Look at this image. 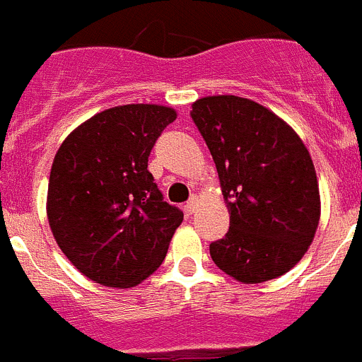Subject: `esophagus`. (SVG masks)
Listing matches in <instances>:
<instances>
[{
  "label": "esophagus",
  "instance_id": "1",
  "mask_svg": "<svg viewBox=\"0 0 362 362\" xmlns=\"http://www.w3.org/2000/svg\"><path fill=\"white\" fill-rule=\"evenodd\" d=\"M197 206H199V199L195 197V195H192L190 201H188L187 206H185V208H187L188 214H195V211H197Z\"/></svg>",
  "mask_w": 362,
  "mask_h": 362
}]
</instances>
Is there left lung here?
Segmentation results:
<instances>
[{
  "label": "left lung",
  "mask_w": 362,
  "mask_h": 362,
  "mask_svg": "<svg viewBox=\"0 0 362 362\" xmlns=\"http://www.w3.org/2000/svg\"><path fill=\"white\" fill-rule=\"evenodd\" d=\"M230 211V230L210 244L218 269L262 284L301 260L320 224L321 203L309 151L293 127L250 98L218 95L192 104Z\"/></svg>",
  "instance_id": "8db88e82"
}]
</instances>
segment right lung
<instances>
[{"label":"right lung","mask_w":362,"mask_h":362,"mask_svg":"<svg viewBox=\"0 0 362 362\" xmlns=\"http://www.w3.org/2000/svg\"><path fill=\"white\" fill-rule=\"evenodd\" d=\"M172 107L105 109L62 141L49 172L46 214L62 253L84 276L134 287L167 257L183 211L163 201L147 170Z\"/></svg>","instance_id":"right-lung-1"}]
</instances>
